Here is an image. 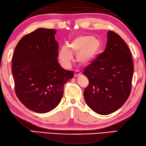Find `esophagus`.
<instances>
[{
  "instance_id": "obj_1",
  "label": "esophagus",
  "mask_w": 146,
  "mask_h": 146,
  "mask_svg": "<svg viewBox=\"0 0 146 146\" xmlns=\"http://www.w3.org/2000/svg\"><path fill=\"white\" fill-rule=\"evenodd\" d=\"M81 74H82L81 73V72H80L79 70H76L74 72V77L75 78L78 77V76L81 75Z\"/></svg>"
}]
</instances>
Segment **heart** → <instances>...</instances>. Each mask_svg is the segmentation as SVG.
<instances>
[{
  "instance_id": "obj_1",
  "label": "heart",
  "mask_w": 146,
  "mask_h": 146,
  "mask_svg": "<svg viewBox=\"0 0 146 146\" xmlns=\"http://www.w3.org/2000/svg\"><path fill=\"white\" fill-rule=\"evenodd\" d=\"M100 48V41L91 36H80L68 44V48L62 47L59 59L62 64L68 65L73 54L77 55V60L82 65H87L95 59Z\"/></svg>"
}]
</instances>
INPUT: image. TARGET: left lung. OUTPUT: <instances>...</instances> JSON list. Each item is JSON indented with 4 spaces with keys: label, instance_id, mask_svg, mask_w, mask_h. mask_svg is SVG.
Segmentation results:
<instances>
[{
    "label": "left lung",
    "instance_id": "1",
    "mask_svg": "<svg viewBox=\"0 0 146 146\" xmlns=\"http://www.w3.org/2000/svg\"><path fill=\"white\" fill-rule=\"evenodd\" d=\"M104 51L84 68L89 85L84 91L89 107L100 115H108L121 107L131 91L133 61L121 37L108 31Z\"/></svg>",
    "mask_w": 146,
    "mask_h": 146
}]
</instances>
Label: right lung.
<instances>
[{
    "mask_svg": "<svg viewBox=\"0 0 146 146\" xmlns=\"http://www.w3.org/2000/svg\"><path fill=\"white\" fill-rule=\"evenodd\" d=\"M55 29L40 28L22 37L12 57L15 92L22 104L40 113L52 110L63 96L64 85L74 77L59 64Z\"/></svg>",
    "mask_w": 146,
    "mask_h": 146,
    "instance_id": "right-lung-1",
    "label": "right lung"
}]
</instances>
